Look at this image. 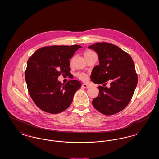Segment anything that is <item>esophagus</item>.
<instances>
[{"mask_svg": "<svg viewBox=\"0 0 159 159\" xmlns=\"http://www.w3.org/2000/svg\"><path fill=\"white\" fill-rule=\"evenodd\" d=\"M82 87L84 88H89V86L88 84H82Z\"/></svg>", "mask_w": 159, "mask_h": 159, "instance_id": "obj_1", "label": "esophagus"}]
</instances>
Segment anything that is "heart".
<instances>
[{
    "instance_id": "b5f03b06",
    "label": "heart",
    "mask_w": 159,
    "mask_h": 159,
    "mask_svg": "<svg viewBox=\"0 0 159 159\" xmlns=\"http://www.w3.org/2000/svg\"><path fill=\"white\" fill-rule=\"evenodd\" d=\"M93 53H95V52H93V51H92L91 50H87V51H86L84 52V57L88 56V55H92V54H93ZM76 76H77V77L79 79H80V80H83V81L87 80H88V78L87 75H86L85 73H77V74L76 75Z\"/></svg>"
}]
</instances>
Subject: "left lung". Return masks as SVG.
<instances>
[{
    "label": "left lung",
    "instance_id": "1",
    "mask_svg": "<svg viewBox=\"0 0 159 159\" xmlns=\"http://www.w3.org/2000/svg\"><path fill=\"white\" fill-rule=\"evenodd\" d=\"M98 55L99 64L93 68L91 81L99 86L92 105L101 113L113 115L128 105L135 90L138 76L131 57L117 46L101 42L88 46ZM111 83L109 88L106 82Z\"/></svg>",
    "mask_w": 159,
    "mask_h": 159
}]
</instances>
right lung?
I'll return each instance as SVG.
<instances>
[{"mask_svg":"<svg viewBox=\"0 0 159 159\" xmlns=\"http://www.w3.org/2000/svg\"><path fill=\"white\" fill-rule=\"evenodd\" d=\"M82 46H49L38 49L29 58L25 79L31 98L38 107L51 114L60 113L71 105L81 83L76 80L62 84L61 74L70 75L69 60Z\"/></svg>","mask_w":159,"mask_h":159,"instance_id":"obj_1","label":"right lung"}]
</instances>
